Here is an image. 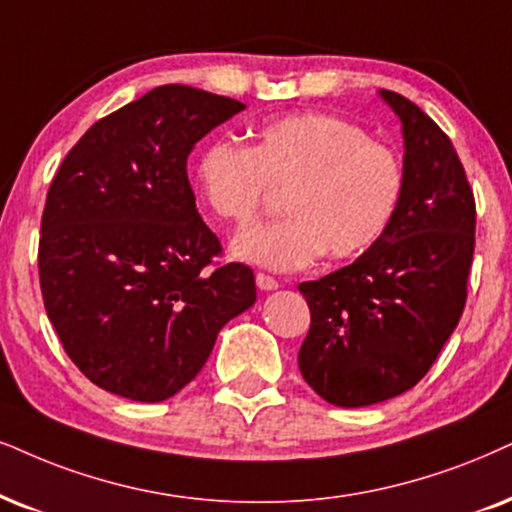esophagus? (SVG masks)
Wrapping results in <instances>:
<instances>
[{
	"mask_svg": "<svg viewBox=\"0 0 512 512\" xmlns=\"http://www.w3.org/2000/svg\"><path fill=\"white\" fill-rule=\"evenodd\" d=\"M255 283H257V288H260V290H276L278 288V281H276V278H271L269 274H257Z\"/></svg>",
	"mask_w": 512,
	"mask_h": 512,
	"instance_id": "esophagus-1",
	"label": "esophagus"
}]
</instances>
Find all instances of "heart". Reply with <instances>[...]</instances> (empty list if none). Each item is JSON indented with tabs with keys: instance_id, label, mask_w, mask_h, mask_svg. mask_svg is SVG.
<instances>
[{
	"instance_id": "obj_1",
	"label": "heart",
	"mask_w": 512,
	"mask_h": 512,
	"mask_svg": "<svg viewBox=\"0 0 512 512\" xmlns=\"http://www.w3.org/2000/svg\"><path fill=\"white\" fill-rule=\"evenodd\" d=\"M193 184L205 208L236 229L256 221L269 188H288L289 217L238 234L231 255L295 271L323 252L352 260L383 241L404 200L406 167L357 122L304 111L262 122L250 148L212 141L198 155Z\"/></svg>"
}]
</instances>
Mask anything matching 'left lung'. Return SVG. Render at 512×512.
Instances as JSON below:
<instances>
[{"instance_id": "1", "label": "left lung", "mask_w": 512, "mask_h": 512, "mask_svg": "<svg viewBox=\"0 0 512 512\" xmlns=\"http://www.w3.org/2000/svg\"><path fill=\"white\" fill-rule=\"evenodd\" d=\"M380 96L404 134L399 215L359 260L297 286L312 314L300 373L342 409L397 397L430 371L463 314L475 252V196L451 139L406 96Z\"/></svg>"}]
</instances>
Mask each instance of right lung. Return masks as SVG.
<instances>
[{
  "label": "right lung",
  "mask_w": 512,
  "mask_h": 512,
  "mask_svg": "<svg viewBox=\"0 0 512 512\" xmlns=\"http://www.w3.org/2000/svg\"><path fill=\"white\" fill-rule=\"evenodd\" d=\"M243 103L163 84L84 132L47 193L44 309L73 364L118 397L170 399L196 378L217 333L255 304L245 264L196 208L186 158Z\"/></svg>",
  "instance_id": "1"
}]
</instances>
